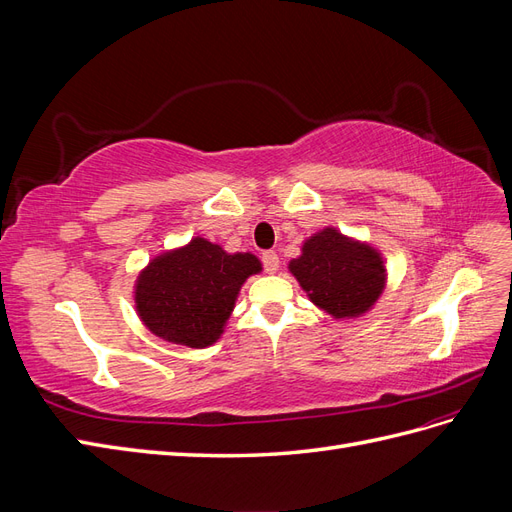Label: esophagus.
Returning <instances> with one entry per match:
<instances>
[{"instance_id":"1","label":"esophagus","mask_w":512,"mask_h":512,"mask_svg":"<svg viewBox=\"0 0 512 512\" xmlns=\"http://www.w3.org/2000/svg\"><path fill=\"white\" fill-rule=\"evenodd\" d=\"M262 262H265L267 273H275L277 269H280V256H277V252H273V250L262 254Z\"/></svg>"}]
</instances>
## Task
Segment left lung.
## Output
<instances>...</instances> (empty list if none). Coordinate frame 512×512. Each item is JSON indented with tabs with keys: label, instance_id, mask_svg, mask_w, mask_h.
Masks as SVG:
<instances>
[{
	"label": "left lung",
	"instance_id": "8db88e82",
	"mask_svg": "<svg viewBox=\"0 0 512 512\" xmlns=\"http://www.w3.org/2000/svg\"><path fill=\"white\" fill-rule=\"evenodd\" d=\"M288 271L309 301L335 320L365 316L386 286V265L376 247L333 226L307 237Z\"/></svg>",
	"mask_w": 512,
	"mask_h": 512
}]
</instances>
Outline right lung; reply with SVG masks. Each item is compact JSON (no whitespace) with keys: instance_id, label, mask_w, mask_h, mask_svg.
I'll use <instances>...</instances> for the list:
<instances>
[{"instance_id":"right-lung-1","label":"right lung","mask_w":512,"mask_h":512,"mask_svg":"<svg viewBox=\"0 0 512 512\" xmlns=\"http://www.w3.org/2000/svg\"><path fill=\"white\" fill-rule=\"evenodd\" d=\"M262 271L252 252L228 254L222 245L194 237L166 250L138 273L136 314L164 342L207 348L222 337L247 277Z\"/></svg>"}]
</instances>
